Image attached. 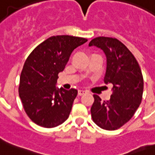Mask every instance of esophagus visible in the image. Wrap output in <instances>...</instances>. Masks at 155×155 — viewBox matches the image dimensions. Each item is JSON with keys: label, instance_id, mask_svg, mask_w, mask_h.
<instances>
[{"label": "esophagus", "instance_id": "34e87169", "mask_svg": "<svg viewBox=\"0 0 155 155\" xmlns=\"http://www.w3.org/2000/svg\"><path fill=\"white\" fill-rule=\"evenodd\" d=\"M87 93V91H84V90H79L78 91V95L79 96H82V95Z\"/></svg>", "mask_w": 155, "mask_h": 155}]
</instances>
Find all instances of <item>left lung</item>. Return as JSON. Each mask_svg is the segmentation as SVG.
Listing matches in <instances>:
<instances>
[{
    "label": "left lung",
    "mask_w": 155,
    "mask_h": 155,
    "mask_svg": "<svg viewBox=\"0 0 155 155\" xmlns=\"http://www.w3.org/2000/svg\"><path fill=\"white\" fill-rule=\"evenodd\" d=\"M101 49L106 56L104 80L113 87L109 101L93 95L91 108L93 121L106 130L120 128L132 118L142 102L143 77L139 64L127 47L117 38L97 37L89 42Z\"/></svg>",
    "instance_id": "left-lung-1"
}]
</instances>
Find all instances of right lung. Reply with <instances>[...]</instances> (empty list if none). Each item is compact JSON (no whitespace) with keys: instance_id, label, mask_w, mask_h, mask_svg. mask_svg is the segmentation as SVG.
Listing matches in <instances>:
<instances>
[{"instance_id":"right-lung-1","label":"right lung","mask_w":155,"mask_h":155,"mask_svg":"<svg viewBox=\"0 0 155 155\" xmlns=\"http://www.w3.org/2000/svg\"><path fill=\"white\" fill-rule=\"evenodd\" d=\"M87 41L69 35L52 36L26 58L18 92L25 113L35 124L53 128L68 118L78 91L56 87L58 75L64 70L73 51Z\"/></svg>"}]
</instances>
